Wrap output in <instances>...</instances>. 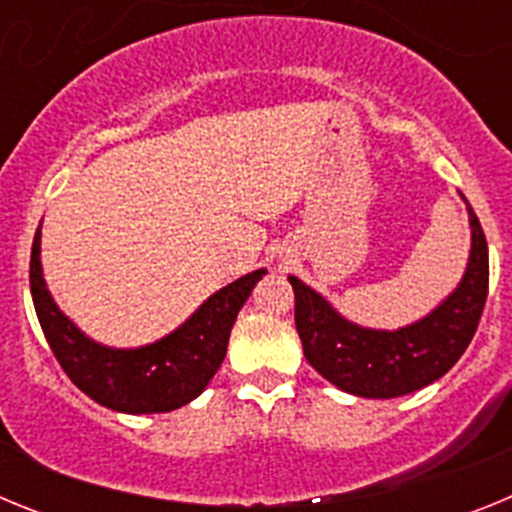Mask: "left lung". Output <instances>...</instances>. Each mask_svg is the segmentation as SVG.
<instances>
[{"instance_id":"8db88e82","label":"left lung","mask_w":512,"mask_h":512,"mask_svg":"<svg viewBox=\"0 0 512 512\" xmlns=\"http://www.w3.org/2000/svg\"><path fill=\"white\" fill-rule=\"evenodd\" d=\"M467 212L472 251L459 287L436 310L405 328H361L343 318L315 289L289 277L295 289L297 333L315 372L348 395L374 400L410 395L449 372L477 333L490 284L485 233L469 202Z\"/></svg>"}]
</instances>
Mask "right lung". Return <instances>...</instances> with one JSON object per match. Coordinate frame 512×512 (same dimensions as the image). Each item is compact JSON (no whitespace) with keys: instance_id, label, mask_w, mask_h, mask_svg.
<instances>
[{"instance_id":"obj_1","label":"right lung","mask_w":512,"mask_h":512,"mask_svg":"<svg viewBox=\"0 0 512 512\" xmlns=\"http://www.w3.org/2000/svg\"><path fill=\"white\" fill-rule=\"evenodd\" d=\"M266 269H256L207 297L174 333L140 348H110L92 341L71 323L51 292L40 266V228L30 253V292L40 328L53 356L84 395L117 413H169L202 395L228 351L238 310Z\"/></svg>"}]
</instances>
